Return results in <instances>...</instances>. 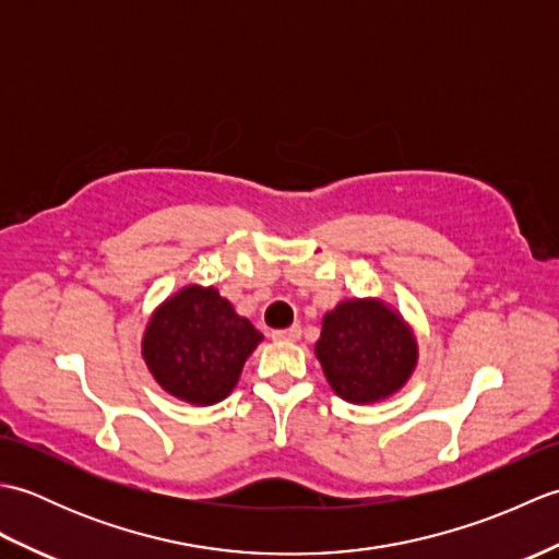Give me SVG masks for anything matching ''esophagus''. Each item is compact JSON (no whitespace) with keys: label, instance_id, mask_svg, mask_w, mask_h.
<instances>
[{"label":"esophagus","instance_id":"obj_1","mask_svg":"<svg viewBox=\"0 0 559 559\" xmlns=\"http://www.w3.org/2000/svg\"><path fill=\"white\" fill-rule=\"evenodd\" d=\"M271 338H273V341H298V338H300V326L293 324V326H288V329L271 331Z\"/></svg>","mask_w":559,"mask_h":559}]
</instances>
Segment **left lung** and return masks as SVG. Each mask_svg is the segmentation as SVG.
I'll return each instance as SVG.
<instances>
[{
  "label": "left lung",
  "mask_w": 559,
  "mask_h": 559,
  "mask_svg": "<svg viewBox=\"0 0 559 559\" xmlns=\"http://www.w3.org/2000/svg\"><path fill=\"white\" fill-rule=\"evenodd\" d=\"M314 353L331 389L350 403H377L408 382L418 343L401 314L379 300H346L322 322Z\"/></svg>",
  "instance_id": "1"
}]
</instances>
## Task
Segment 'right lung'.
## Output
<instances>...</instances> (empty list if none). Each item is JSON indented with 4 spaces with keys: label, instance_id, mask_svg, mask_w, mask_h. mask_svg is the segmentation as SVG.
Segmentation results:
<instances>
[{
    "label": "right lung",
    "instance_id": "add662e5",
    "mask_svg": "<svg viewBox=\"0 0 559 559\" xmlns=\"http://www.w3.org/2000/svg\"><path fill=\"white\" fill-rule=\"evenodd\" d=\"M261 338L216 288L187 286L153 312L141 355L170 396L211 406L235 389Z\"/></svg>",
    "mask_w": 559,
    "mask_h": 559
}]
</instances>
